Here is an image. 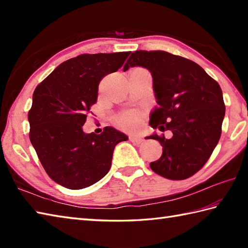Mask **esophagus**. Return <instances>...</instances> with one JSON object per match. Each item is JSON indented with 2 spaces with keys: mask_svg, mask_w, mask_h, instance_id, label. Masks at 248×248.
Wrapping results in <instances>:
<instances>
[{
  "mask_svg": "<svg viewBox=\"0 0 248 248\" xmlns=\"http://www.w3.org/2000/svg\"><path fill=\"white\" fill-rule=\"evenodd\" d=\"M130 140L132 141V143L136 144V145H140L144 141V140L140 138V136H138V135H131L130 136Z\"/></svg>",
  "mask_w": 248,
  "mask_h": 248,
  "instance_id": "1",
  "label": "esophagus"
}]
</instances>
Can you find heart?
<instances>
[{
	"label": "heart",
	"instance_id": "heart-1",
	"mask_svg": "<svg viewBox=\"0 0 248 248\" xmlns=\"http://www.w3.org/2000/svg\"><path fill=\"white\" fill-rule=\"evenodd\" d=\"M143 114L140 110H128V112L121 114L116 118V124L121 128L131 131L140 127L141 121H143Z\"/></svg>",
	"mask_w": 248,
	"mask_h": 248
}]
</instances>
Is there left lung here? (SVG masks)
<instances>
[{
	"label": "left lung",
	"instance_id": "8db88e82",
	"mask_svg": "<svg viewBox=\"0 0 248 248\" xmlns=\"http://www.w3.org/2000/svg\"><path fill=\"white\" fill-rule=\"evenodd\" d=\"M140 66L154 78L159 107L150 115L149 124L172 138L154 134L163 147L150 168L170 180H183L202 170L217 147L225 117L223 93L218 83L193 61L165 51H135L124 71Z\"/></svg>",
	"mask_w": 248,
	"mask_h": 248
}]
</instances>
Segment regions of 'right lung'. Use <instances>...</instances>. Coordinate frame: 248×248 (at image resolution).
<instances>
[{"label": "right lung", "instance_id": "obj_1", "mask_svg": "<svg viewBox=\"0 0 248 248\" xmlns=\"http://www.w3.org/2000/svg\"><path fill=\"white\" fill-rule=\"evenodd\" d=\"M131 52L81 54L38 84L29 112L30 140L49 177L70 189L98 182L112 165L115 146L128 136L112 127L83 132L102 78L123 67ZM93 114V112H92Z\"/></svg>", "mask_w": 248, "mask_h": 248}]
</instances>
